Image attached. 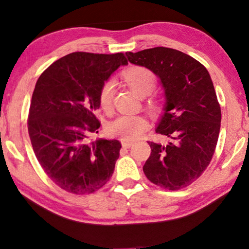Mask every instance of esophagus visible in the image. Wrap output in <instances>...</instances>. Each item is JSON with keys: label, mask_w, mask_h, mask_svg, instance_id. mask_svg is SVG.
Returning a JSON list of instances; mask_svg holds the SVG:
<instances>
[{"label": "esophagus", "mask_w": 249, "mask_h": 249, "mask_svg": "<svg viewBox=\"0 0 249 249\" xmlns=\"http://www.w3.org/2000/svg\"><path fill=\"white\" fill-rule=\"evenodd\" d=\"M134 145V142H122V146L124 147V148H130Z\"/></svg>", "instance_id": "1"}]
</instances>
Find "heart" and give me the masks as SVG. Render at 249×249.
I'll use <instances>...</instances> for the list:
<instances>
[{"instance_id":"heart-1","label":"heart","mask_w":249,"mask_h":249,"mask_svg":"<svg viewBox=\"0 0 249 249\" xmlns=\"http://www.w3.org/2000/svg\"><path fill=\"white\" fill-rule=\"evenodd\" d=\"M126 84L138 95L147 96L153 93L157 86V79L153 71L142 66L130 67L123 72ZM115 93L114 80L108 79L100 88L98 101L100 107L104 112L111 113L113 109V99ZM146 107L151 112H159L160 104L154 99L146 102ZM149 127V123L145 116L123 115L109 122L107 126L108 135L119 137L124 142H134L140 138Z\"/></svg>"}]
</instances>
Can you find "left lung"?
Instances as JSON below:
<instances>
[{"label":"left lung","mask_w":249,"mask_h":249,"mask_svg":"<svg viewBox=\"0 0 249 249\" xmlns=\"http://www.w3.org/2000/svg\"><path fill=\"white\" fill-rule=\"evenodd\" d=\"M129 62L158 75L165 89V113L156 133L169 137L167 145L148 142L147 179L176 191L203 174L215 151L221 128V107L205 67L189 54L167 47L126 53Z\"/></svg>","instance_id":"8db88e82"}]
</instances>
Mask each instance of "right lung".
<instances>
[{
  "label": "right lung",
  "instance_id": "add662e5",
  "mask_svg": "<svg viewBox=\"0 0 249 249\" xmlns=\"http://www.w3.org/2000/svg\"><path fill=\"white\" fill-rule=\"evenodd\" d=\"M124 53L77 52L50 65L33 92L27 127L39 165L59 188L90 195L111 179L121 142L88 141L98 133L100 88L120 66Z\"/></svg>",
  "mask_w": 249,
  "mask_h": 249
}]
</instances>
